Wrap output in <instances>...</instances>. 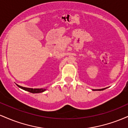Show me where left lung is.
Wrapping results in <instances>:
<instances>
[{
  "instance_id": "8db88e82",
  "label": "left lung",
  "mask_w": 128,
  "mask_h": 128,
  "mask_svg": "<svg viewBox=\"0 0 128 128\" xmlns=\"http://www.w3.org/2000/svg\"><path fill=\"white\" fill-rule=\"evenodd\" d=\"M104 89L105 88H102V89H98V90H98V91H101V90H104Z\"/></svg>"
}]
</instances>
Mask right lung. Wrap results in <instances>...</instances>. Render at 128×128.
<instances>
[{"label": "right lung", "mask_w": 128, "mask_h": 128, "mask_svg": "<svg viewBox=\"0 0 128 128\" xmlns=\"http://www.w3.org/2000/svg\"><path fill=\"white\" fill-rule=\"evenodd\" d=\"M17 86H18V87H20V88L27 91V92H32V93H39V92H44L46 90V88H30L23 87V86H18V85H17Z\"/></svg>", "instance_id": "right-lung-1"}]
</instances>
